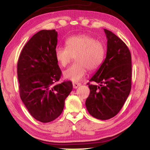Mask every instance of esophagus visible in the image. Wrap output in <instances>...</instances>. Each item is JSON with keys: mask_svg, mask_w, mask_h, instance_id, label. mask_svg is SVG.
Listing matches in <instances>:
<instances>
[{"mask_svg": "<svg viewBox=\"0 0 150 150\" xmlns=\"http://www.w3.org/2000/svg\"><path fill=\"white\" fill-rule=\"evenodd\" d=\"M81 85V83H73V87L74 88H77Z\"/></svg>", "mask_w": 150, "mask_h": 150, "instance_id": "1", "label": "esophagus"}]
</instances>
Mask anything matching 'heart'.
<instances>
[{
	"instance_id": "1",
	"label": "heart",
	"mask_w": 150,
	"mask_h": 150,
	"mask_svg": "<svg viewBox=\"0 0 150 150\" xmlns=\"http://www.w3.org/2000/svg\"><path fill=\"white\" fill-rule=\"evenodd\" d=\"M66 47H57L55 59L62 67H65L75 57L77 63L63 72L65 79L79 82L85 77L87 69L94 71L100 67L105 55V48L99 41L88 35L71 37L65 42Z\"/></svg>"
}]
</instances>
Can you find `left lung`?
<instances>
[{
    "label": "left lung",
    "mask_w": 150,
    "mask_h": 150,
    "mask_svg": "<svg viewBox=\"0 0 150 150\" xmlns=\"http://www.w3.org/2000/svg\"><path fill=\"white\" fill-rule=\"evenodd\" d=\"M107 51L105 61L89 80L90 94L85 102L91 116L108 120L119 112L131 90L132 61L130 50L122 40L106 29Z\"/></svg>",
    "instance_id": "left-lung-1"
}]
</instances>
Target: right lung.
Listing matches in <instances>:
<instances>
[{
    "label": "right lung",
    "mask_w": 150,
    "mask_h": 150,
    "mask_svg": "<svg viewBox=\"0 0 150 150\" xmlns=\"http://www.w3.org/2000/svg\"><path fill=\"white\" fill-rule=\"evenodd\" d=\"M57 32L43 30L22 49L17 64L21 100L33 117L41 122L56 119L73 89L70 81L58 83L62 75L55 52Z\"/></svg>",
    "instance_id": "add662e5"
}]
</instances>
